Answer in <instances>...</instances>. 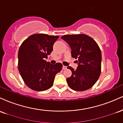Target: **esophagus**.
I'll return each instance as SVG.
<instances>
[{
    "label": "esophagus",
    "mask_w": 123,
    "mask_h": 123,
    "mask_svg": "<svg viewBox=\"0 0 123 123\" xmlns=\"http://www.w3.org/2000/svg\"><path fill=\"white\" fill-rule=\"evenodd\" d=\"M66 68H67V67H66V66H63V67H62V69H63V70L66 69Z\"/></svg>",
    "instance_id": "obj_1"
}]
</instances>
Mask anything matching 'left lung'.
<instances>
[{
	"instance_id": "8db88e82",
	"label": "left lung",
	"mask_w": 123,
	"mask_h": 123,
	"mask_svg": "<svg viewBox=\"0 0 123 123\" xmlns=\"http://www.w3.org/2000/svg\"><path fill=\"white\" fill-rule=\"evenodd\" d=\"M69 45L72 57L77 59L76 70L68 66L72 76L66 79L68 85L74 91H83L91 88L101 72L102 55L98 44L84 34L65 35L61 37Z\"/></svg>"
}]
</instances>
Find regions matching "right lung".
Masks as SVG:
<instances>
[{
	"instance_id": "obj_1",
	"label": "right lung",
	"mask_w": 123,
	"mask_h": 123,
	"mask_svg": "<svg viewBox=\"0 0 123 123\" xmlns=\"http://www.w3.org/2000/svg\"><path fill=\"white\" fill-rule=\"evenodd\" d=\"M58 36L33 34L22 42L18 51V70L29 88L36 91L47 90L53 85L55 76L62 65L47 62L45 58L53 50Z\"/></svg>"
}]
</instances>
